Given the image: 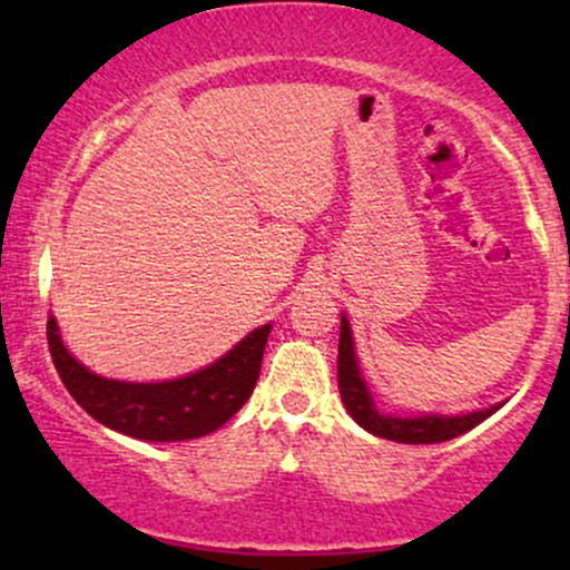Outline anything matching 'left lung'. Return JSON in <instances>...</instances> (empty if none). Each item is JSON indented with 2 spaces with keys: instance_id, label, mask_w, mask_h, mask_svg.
Returning a JSON list of instances; mask_svg holds the SVG:
<instances>
[{
  "instance_id": "left-lung-1",
  "label": "left lung",
  "mask_w": 570,
  "mask_h": 570,
  "mask_svg": "<svg viewBox=\"0 0 570 570\" xmlns=\"http://www.w3.org/2000/svg\"><path fill=\"white\" fill-rule=\"evenodd\" d=\"M337 385L340 396H343L345 410L351 412L353 421L362 429H367L370 434L383 436L391 442H404V444H434V442H448L453 436L466 434L469 429H474L476 423H482L485 417L493 415L495 410L490 407L480 412H469V415H423V417H391L381 415L372 404V396L367 391V383L362 381V372H358L356 353H353V337L348 322H340V353H337Z\"/></svg>"
}]
</instances>
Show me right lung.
Returning a JSON list of instances; mask_svg holds the SVG:
<instances>
[{
	"label": "right lung",
	"mask_w": 570,
	"mask_h": 570,
	"mask_svg": "<svg viewBox=\"0 0 570 570\" xmlns=\"http://www.w3.org/2000/svg\"><path fill=\"white\" fill-rule=\"evenodd\" d=\"M271 324L246 335L212 367L166 383H120L98 377L69 356L48 322L56 372L80 407L104 426L144 442H181L212 434L246 404L257 385Z\"/></svg>",
	"instance_id": "obj_1"
}]
</instances>
